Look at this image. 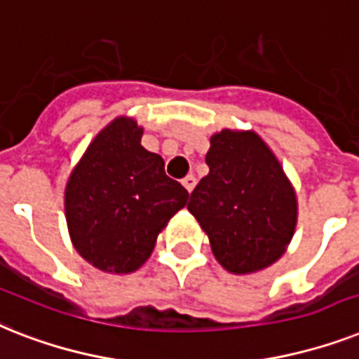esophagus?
<instances>
[{"label": "esophagus", "instance_id": "34e87169", "mask_svg": "<svg viewBox=\"0 0 359 359\" xmlns=\"http://www.w3.org/2000/svg\"><path fill=\"white\" fill-rule=\"evenodd\" d=\"M195 182H197V180H195L194 175H188V177H184V180H182V186H184L188 194H191V189L195 188Z\"/></svg>", "mask_w": 359, "mask_h": 359}]
</instances>
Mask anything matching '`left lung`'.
<instances>
[{"label":"left lung","mask_w":359,"mask_h":359,"mask_svg":"<svg viewBox=\"0 0 359 359\" xmlns=\"http://www.w3.org/2000/svg\"><path fill=\"white\" fill-rule=\"evenodd\" d=\"M210 173L189 195L188 210L229 273L250 275L280 260L297 229L295 188L255 130L210 136Z\"/></svg>","instance_id":"1"}]
</instances>
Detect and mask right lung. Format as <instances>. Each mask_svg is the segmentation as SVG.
Returning <instances> with one entry per match:
<instances>
[{
    "label": "right lung",
    "mask_w": 359,
    "mask_h": 359,
    "mask_svg": "<svg viewBox=\"0 0 359 359\" xmlns=\"http://www.w3.org/2000/svg\"><path fill=\"white\" fill-rule=\"evenodd\" d=\"M142 134L134 118L112 119L90 142L64 189L75 250L112 275H129L149 260L158 234L188 201V191L165 175L162 156L142 145Z\"/></svg>",
    "instance_id": "1"
}]
</instances>
